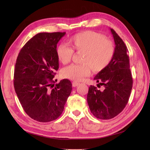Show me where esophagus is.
<instances>
[{
  "label": "esophagus",
  "instance_id": "obj_1",
  "mask_svg": "<svg viewBox=\"0 0 150 150\" xmlns=\"http://www.w3.org/2000/svg\"><path fill=\"white\" fill-rule=\"evenodd\" d=\"M72 84L73 87H76V86H78L79 84V83L78 82H76V81H74V82H72Z\"/></svg>",
  "mask_w": 150,
  "mask_h": 150
}]
</instances>
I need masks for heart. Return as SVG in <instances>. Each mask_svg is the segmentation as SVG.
Instances as JSON below:
<instances>
[{
    "instance_id": "obj_1",
    "label": "heart",
    "mask_w": 150,
    "mask_h": 150,
    "mask_svg": "<svg viewBox=\"0 0 150 150\" xmlns=\"http://www.w3.org/2000/svg\"><path fill=\"white\" fill-rule=\"evenodd\" d=\"M68 42L76 51L84 52L83 64H72L62 69V76L69 79L81 80L90 74L91 67L95 72L103 70L111 62L115 54L112 42L97 32H81L72 36ZM73 54V50L63 44L59 45L56 49L58 60L63 64L71 61Z\"/></svg>"
}]
</instances>
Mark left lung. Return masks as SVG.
I'll list each match as a JSON object with an SVG mask.
<instances>
[{
  "label": "left lung",
  "mask_w": 150,
  "mask_h": 150,
  "mask_svg": "<svg viewBox=\"0 0 150 150\" xmlns=\"http://www.w3.org/2000/svg\"><path fill=\"white\" fill-rule=\"evenodd\" d=\"M115 44V54L111 62L99 71L94 80L103 90L91 85L87 96L90 111L100 120H110L119 115L128 103L133 86L129 69L128 50L120 36L110 29Z\"/></svg>",
  "instance_id": "8db88e82"
}]
</instances>
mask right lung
<instances>
[{
	"label": "right lung",
	"instance_id": "1",
	"mask_svg": "<svg viewBox=\"0 0 150 150\" xmlns=\"http://www.w3.org/2000/svg\"><path fill=\"white\" fill-rule=\"evenodd\" d=\"M66 33H40L21 50L14 69L13 86L25 112L32 119L46 122L64 111L72 91L69 80L54 84L59 68L57 44Z\"/></svg>",
	"mask_w": 150,
	"mask_h": 150
}]
</instances>
